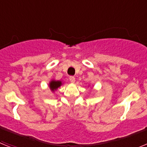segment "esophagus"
Returning a JSON list of instances; mask_svg holds the SVG:
<instances>
[{
	"mask_svg": "<svg viewBox=\"0 0 147 147\" xmlns=\"http://www.w3.org/2000/svg\"><path fill=\"white\" fill-rule=\"evenodd\" d=\"M69 80H70V82H71V83H74V82H75V77L74 76H70L69 77Z\"/></svg>",
	"mask_w": 147,
	"mask_h": 147,
	"instance_id": "34e87169",
	"label": "esophagus"
}]
</instances>
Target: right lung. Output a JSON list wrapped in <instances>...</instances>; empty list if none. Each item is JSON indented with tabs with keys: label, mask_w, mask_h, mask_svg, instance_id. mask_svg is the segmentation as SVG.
<instances>
[{
	"label": "right lung",
	"mask_w": 147,
	"mask_h": 147,
	"mask_svg": "<svg viewBox=\"0 0 147 147\" xmlns=\"http://www.w3.org/2000/svg\"><path fill=\"white\" fill-rule=\"evenodd\" d=\"M62 85V82L60 81H51L49 84V86H50L51 90H52V91H54L55 90L57 89L60 85Z\"/></svg>",
	"instance_id": "add662e5"
}]
</instances>
